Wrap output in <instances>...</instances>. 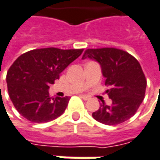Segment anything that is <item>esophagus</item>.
Wrapping results in <instances>:
<instances>
[{"label": "esophagus", "instance_id": "esophagus-1", "mask_svg": "<svg viewBox=\"0 0 160 160\" xmlns=\"http://www.w3.org/2000/svg\"><path fill=\"white\" fill-rule=\"evenodd\" d=\"M80 97L83 98V99H85V100H88V99H89V96H87V95H80Z\"/></svg>", "mask_w": 160, "mask_h": 160}]
</instances>
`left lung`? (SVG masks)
<instances>
[{"mask_svg":"<svg viewBox=\"0 0 160 160\" xmlns=\"http://www.w3.org/2000/svg\"><path fill=\"white\" fill-rule=\"evenodd\" d=\"M87 58L100 64L105 85L110 87L106 93L112 101L110 106L102 101L99 109L92 113L93 118L107 125L129 120L140 107L147 88V79L138 61L115 48L88 49L82 59Z\"/></svg>","mask_w":160,"mask_h":160,"instance_id":"8db88e82","label":"left lung"}]
</instances>
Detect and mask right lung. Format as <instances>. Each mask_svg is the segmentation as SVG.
Returning <instances> with one entry per match:
<instances>
[{
	"label": "right lung",
	"instance_id": "right-lung-1",
	"mask_svg": "<svg viewBox=\"0 0 160 160\" xmlns=\"http://www.w3.org/2000/svg\"><path fill=\"white\" fill-rule=\"evenodd\" d=\"M80 50L45 48L19 56L7 72L6 82L11 100L17 111L32 122H48L60 117L69 97L51 98L50 85L83 52Z\"/></svg>",
	"mask_w": 160,
	"mask_h": 160
}]
</instances>
